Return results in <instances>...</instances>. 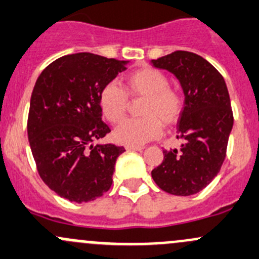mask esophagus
Returning a JSON list of instances; mask_svg holds the SVG:
<instances>
[{"mask_svg":"<svg viewBox=\"0 0 259 259\" xmlns=\"http://www.w3.org/2000/svg\"><path fill=\"white\" fill-rule=\"evenodd\" d=\"M125 149L129 151H141L143 150V146H135V145H125Z\"/></svg>","mask_w":259,"mask_h":259,"instance_id":"obj_1","label":"esophagus"}]
</instances>
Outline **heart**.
I'll return each instance as SVG.
<instances>
[{"mask_svg": "<svg viewBox=\"0 0 259 259\" xmlns=\"http://www.w3.org/2000/svg\"><path fill=\"white\" fill-rule=\"evenodd\" d=\"M170 81L162 72L145 67L135 70L125 79L124 91L116 83H108L99 95L103 115L110 122H118L126 113L129 99L145 98L141 107L144 118L125 119L116 126L114 135L119 143L126 145H143L159 138L162 124L172 126L179 121L184 110L181 94L168 88Z\"/></svg>", "mask_w": 259, "mask_h": 259, "instance_id": "b5f03b06", "label": "heart"}]
</instances>
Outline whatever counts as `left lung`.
<instances>
[{
    "label": "left lung",
    "mask_w": 259,
    "mask_h": 259,
    "mask_svg": "<svg viewBox=\"0 0 259 259\" xmlns=\"http://www.w3.org/2000/svg\"><path fill=\"white\" fill-rule=\"evenodd\" d=\"M151 64L172 73L185 95L178 124V139L184 144L179 150H164L151 176L167 194H197L217 176L226 157L233 126L227 85L213 65L191 52L176 51Z\"/></svg>",
    "instance_id": "obj_1"
}]
</instances>
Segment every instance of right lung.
I'll return each mask as SVG.
<instances>
[{
	"instance_id": "add662e5",
	"label": "right lung",
	"mask_w": 259,
	"mask_h": 259,
	"mask_svg": "<svg viewBox=\"0 0 259 259\" xmlns=\"http://www.w3.org/2000/svg\"><path fill=\"white\" fill-rule=\"evenodd\" d=\"M116 61L81 52L48 65L34 84L27 133L45 184L72 202L100 197L113 184L114 166L125 149L97 144L110 129L102 120V89L126 69Z\"/></svg>"
}]
</instances>
